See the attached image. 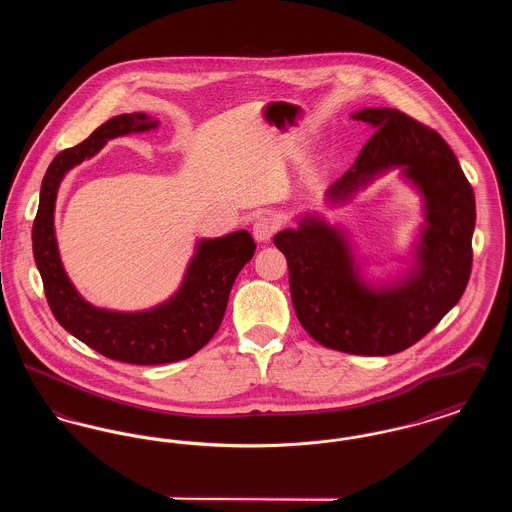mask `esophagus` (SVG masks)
I'll return each instance as SVG.
<instances>
[{"label":"esophagus","instance_id":"obj_1","mask_svg":"<svg viewBox=\"0 0 512 512\" xmlns=\"http://www.w3.org/2000/svg\"><path fill=\"white\" fill-rule=\"evenodd\" d=\"M278 228H280V220L274 215H261L253 222V238L257 242H268Z\"/></svg>","mask_w":512,"mask_h":512}]
</instances>
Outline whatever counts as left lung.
Wrapping results in <instances>:
<instances>
[{"label": "left lung", "mask_w": 512, "mask_h": 512, "mask_svg": "<svg viewBox=\"0 0 512 512\" xmlns=\"http://www.w3.org/2000/svg\"><path fill=\"white\" fill-rule=\"evenodd\" d=\"M353 119L376 132L326 199L341 203L401 169L424 199L413 268L390 284H366L345 234L315 215L278 232L274 245L286 255L293 309L307 334L336 351L384 357L422 340L459 303L472 268L476 201L436 130L388 107H366Z\"/></svg>", "instance_id": "obj_1"}]
</instances>
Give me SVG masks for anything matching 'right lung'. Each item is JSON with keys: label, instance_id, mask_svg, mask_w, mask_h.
Returning a JSON list of instances; mask_svg holds the SVG:
<instances>
[{"label": "right lung", "instance_id": "right-lung-1", "mask_svg": "<svg viewBox=\"0 0 512 512\" xmlns=\"http://www.w3.org/2000/svg\"><path fill=\"white\" fill-rule=\"evenodd\" d=\"M157 124L146 113L119 115L103 122L82 144L57 153L42 180L40 205L32 226L34 261L53 317L69 334L103 357L130 365L176 363L209 343L219 330L236 276L255 253V242L245 230L201 240L178 292L165 303L138 313L98 309L74 290L61 265L53 230L59 184L78 163L94 157L107 140L147 132Z\"/></svg>", "mask_w": 512, "mask_h": 512}]
</instances>
